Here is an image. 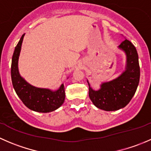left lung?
<instances>
[{"instance_id":"obj_1","label":"left lung","mask_w":151,"mask_h":151,"mask_svg":"<svg viewBox=\"0 0 151 151\" xmlns=\"http://www.w3.org/2000/svg\"><path fill=\"white\" fill-rule=\"evenodd\" d=\"M119 48L126 52V71L115 80L102 83L99 91H93L88 82L90 99L96 107L105 111L118 110L126 106L139 85L140 69L136 47L126 39Z\"/></svg>"}]
</instances>
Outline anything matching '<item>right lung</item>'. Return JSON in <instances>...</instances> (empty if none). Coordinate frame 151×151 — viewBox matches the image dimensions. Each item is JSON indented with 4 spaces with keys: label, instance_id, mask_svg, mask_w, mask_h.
I'll use <instances>...</instances> for the list:
<instances>
[{
    "label": "right lung",
    "instance_id": "add662e5",
    "mask_svg": "<svg viewBox=\"0 0 151 151\" xmlns=\"http://www.w3.org/2000/svg\"><path fill=\"white\" fill-rule=\"evenodd\" d=\"M23 34L15 47L11 67L12 85L14 91L23 104L30 109L39 112H50L60 107L65 100L64 85L58 91L36 88L27 83L18 71V59L24 37Z\"/></svg>",
    "mask_w": 151,
    "mask_h": 151
}]
</instances>
